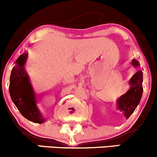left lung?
I'll return each instance as SVG.
<instances>
[{
	"mask_svg": "<svg viewBox=\"0 0 157 157\" xmlns=\"http://www.w3.org/2000/svg\"><path fill=\"white\" fill-rule=\"evenodd\" d=\"M132 64L135 67H138L140 66V63L136 59H133ZM142 82L143 73L140 70H138L130 80L131 88L125 94L118 99V109L122 111L123 114L127 118L132 115L141 99L143 93Z\"/></svg>",
	"mask_w": 157,
	"mask_h": 157,
	"instance_id": "left-lung-1",
	"label": "left lung"
}]
</instances>
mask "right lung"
Segmentation results:
<instances>
[{
  "instance_id": "right-lung-1",
  "label": "right lung",
  "mask_w": 157,
  "mask_h": 157,
  "mask_svg": "<svg viewBox=\"0 0 157 157\" xmlns=\"http://www.w3.org/2000/svg\"><path fill=\"white\" fill-rule=\"evenodd\" d=\"M28 53L20 55L16 61V67L11 71L10 95L13 102L24 118L34 123L44 122V118L36 105V96L26 71Z\"/></svg>"
}]
</instances>
